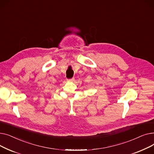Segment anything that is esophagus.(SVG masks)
Instances as JSON below:
<instances>
[{
    "mask_svg": "<svg viewBox=\"0 0 154 154\" xmlns=\"http://www.w3.org/2000/svg\"><path fill=\"white\" fill-rule=\"evenodd\" d=\"M74 78H72V79H67V81L69 82H73L74 81Z\"/></svg>",
    "mask_w": 154,
    "mask_h": 154,
    "instance_id": "obj_1",
    "label": "esophagus"
}]
</instances>
